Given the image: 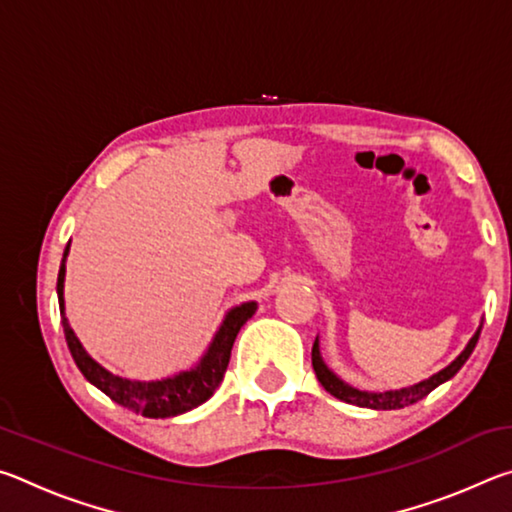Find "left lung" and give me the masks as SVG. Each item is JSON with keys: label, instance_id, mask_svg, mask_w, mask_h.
I'll return each mask as SVG.
<instances>
[{"label": "left lung", "instance_id": "obj_1", "mask_svg": "<svg viewBox=\"0 0 512 512\" xmlns=\"http://www.w3.org/2000/svg\"><path fill=\"white\" fill-rule=\"evenodd\" d=\"M479 334H481V327L476 329V334L467 343V348L458 354V357L449 363L445 370H440L438 375H433L429 379L420 381V384L409 386V388H400V391H386V393H366V391H359V388H352L348 384H343V381L334 375L332 370H329L323 359H320V350H318V341L314 343V348H311V363H314V372L320 384H323L325 391L329 395H334L336 400L341 402H348V404H357L363 406V409H377V411H391V409H404V406L420 402L422 397H427L433 388H438L443 381L452 379L458 370L463 368V363L470 359L472 350L476 348V341H479Z\"/></svg>", "mask_w": 512, "mask_h": 512}]
</instances>
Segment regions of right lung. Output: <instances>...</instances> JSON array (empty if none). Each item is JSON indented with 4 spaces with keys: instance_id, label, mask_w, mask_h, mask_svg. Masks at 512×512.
Here are the masks:
<instances>
[{
    "instance_id": "1",
    "label": "right lung",
    "mask_w": 512,
    "mask_h": 512,
    "mask_svg": "<svg viewBox=\"0 0 512 512\" xmlns=\"http://www.w3.org/2000/svg\"><path fill=\"white\" fill-rule=\"evenodd\" d=\"M69 244L65 248L63 264L58 271V305L60 311H65L63 300V282H65V257H67ZM257 305L255 302H244L235 309L228 311L223 325L216 332L210 350L205 352L196 368L180 372L176 377H167L160 381H131L112 375L106 368H101L88 352L83 350L81 341L76 339V334L69 327L67 318L63 316V329H65V341L67 348L72 352L76 366L83 372V377L106 393L112 402L124 406V409L140 413L144 418H173L185 411L196 409L198 404L210 400L216 388H219L221 379L228 370L232 343H235L239 329L244 327L246 320L255 314Z\"/></svg>"
}]
</instances>
